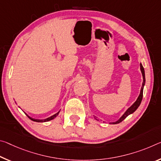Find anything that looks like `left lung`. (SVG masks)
Instances as JSON below:
<instances>
[{"instance_id":"1","label":"left lung","mask_w":161,"mask_h":161,"mask_svg":"<svg viewBox=\"0 0 161 161\" xmlns=\"http://www.w3.org/2000/svg\"><path fill=\"white\" fill-rule=\"evenodd\" d=\"M140 71H141V73H142V79H143V81H142V86H141V90H140V94L138 96V97L137 98L136 101L135 102V103L132 104V105L130 107V108L127 109V110L125 112V113L122 114V115L119 117V118L117 119V121L115 122H109L110 124H118L119 122H121L123 119H125L126 118V117L130 115V114H132L134 113L135 111L136 110V109L138 108V107L140 106V103H141V101L142 99V94H143V88H144V86H145V70H144V68L142 67V64L140 63ZM94 119H96L97 120H99V119L97 118L95 116H94Z\"/></svg>"}]
</instances>
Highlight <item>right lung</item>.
I'll return each instance as SVG.
<instances>
[{
	"label": "right lung",
	"mask_w": 161,
	"mask_h": 161,
	"mask_svg": "<svg viewBox=\"0 0 161 161\" xmlns=\"http://www.w3.org/2000/svg\"><path fill=\"white\" fill-rule=\"evenodd\" d=\"M59 112H60V110L58 111V113H56V114H53V115L51 116V117H48V118L43 119H34V118H32V117H31L30 116L28 115L27 114H26V115L28 116V117H29V119H31V120H33V121H34V122H48V121H50V120H52V119H54L55 117H57L58 116V113H59Z\"/></svg>",
	"instance_id": "right-lung-1"
}]
</instances>
